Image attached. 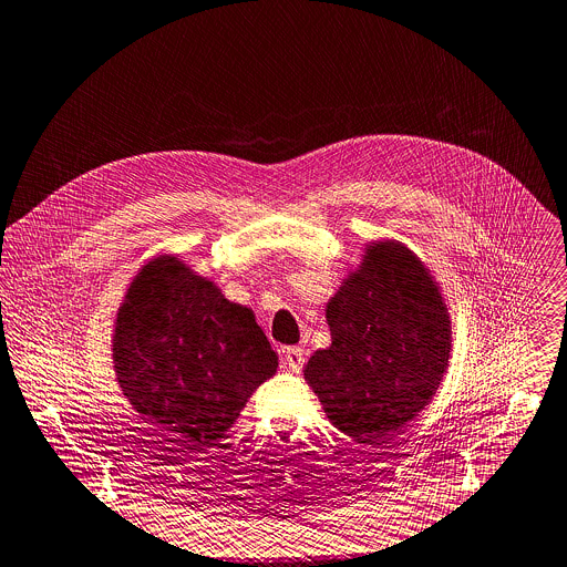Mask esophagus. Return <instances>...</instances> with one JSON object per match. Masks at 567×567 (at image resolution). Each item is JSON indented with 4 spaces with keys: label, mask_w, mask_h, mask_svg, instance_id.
Here are the masks:
<instances>
[{
    "label": "esophagus",
    "mask_w": 567,
    "mask_h": 567,
    "mask_svg": "<svg viewBox=\"0 0 567 567\" xmlns=\"http://www.w3.org/2000/svg\"><path fill=\"white\" fill-rule=\"evenodd\" d=\"M282 364H285L291 373H298V371L302 369V364H305V352H302V348H287V350L282 352Z\"/></svg>",
    "instance_id": "1"
}]
</instances>
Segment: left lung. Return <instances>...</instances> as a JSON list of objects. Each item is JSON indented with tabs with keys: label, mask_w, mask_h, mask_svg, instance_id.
I'll return each mask as SVG.
<instances>
[{
	"label": "left lung",
	"mask_w": 567,
	"mask_h": 567,
	"mask_svg": "<svg viewBox=\"0 0 567 567\" xmlns=\"http://www.w3.org/2000/svg\"><path fill=\"white\" fill-rule=\"evenodd\" d=\"M332 343L302 369L326 416L364 445L384 443L436 395L452 352V319L432 269L380 237L326 302Z\"/></svg>",
	"instance_id": "8db88e82"
}]
</instances>
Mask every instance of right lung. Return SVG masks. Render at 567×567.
<instances>
[{"label": "right lung", "instance_id": "1", "mask_svg": "<svg viewBox=\"0 0 567 567\" xmlns=\"http://www.w3.org/2000/svg\"><path fill=\"white\" fill-rule=\"evenodd\" d=\"M111 354L124 398L187 450L210 447L237 423L278 354L250 307L233 302L181 255H153L115 315Z\"/></svg>", "mask_w": 567, "mask_h": 567}]
</instances>
